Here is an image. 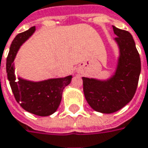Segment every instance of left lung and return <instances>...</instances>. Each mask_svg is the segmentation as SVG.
<instances>
[{"label":"left lung","mask_w":148,"mask_h":148,"mask_svg":"<svg viewBox=\"0 0 148 148\" xmlns=\"http://www.w3.org/2000/svg\"><path fill=\"white\" fill-rule=\"evenodd\" d=\"M113 27L120 55L115 74L106 80L83 77L88 104L95 111L110 114L123 108L134 96L141 73V59L132 34Z\"/></svg>","instance_id":"left-lung-1"}]
</instances>
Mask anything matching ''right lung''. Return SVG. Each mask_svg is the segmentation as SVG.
Masks as SVG:
<instances>
[{
  "instance_id": "right-lung-1",
  "label": "right lung",
  "mask_w": 148,
  "mask_h": 148,
  "mask_svg": "<svg viewBox=\"0 0 148 148\" xmlns=\"http://www.w3.org/2000/svg\"><path fill=\"white\" fill-rule=\"evenodd\" d=\"M35 30V27H32L27 31L16 35L14 38L6 58V73L15 99L22 108L39 116H48L58 108L63 90L70 84L72 75L39 82L27 80L19 76L17 79L16 78L14 59L22 43L30 38Z\"/></svg>"
}]
</instances>
